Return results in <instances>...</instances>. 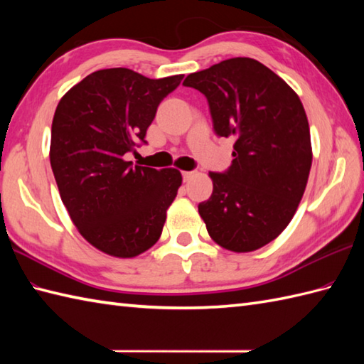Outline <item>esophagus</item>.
<instances>
[{
  "label": "esophagus",
  "mask_w": 364,
  "mask_h": 364,
  "mask_svg": "<svg viewBox=\"0 0 364 364\" xmlns=\"http://www.w3.org/2000/svg\"><path fill=\"white\" fill-rule=\"evenodd\" d=\"M192 176H194V172H183V178H184V181H189Z\"/></svg>",
  "instance_id": "obj_1"
}]
</instances>
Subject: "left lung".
Listing matches in <instances>:
<instances>
[{
    "label": "left lung",
    "mask_w": 364,
    "mask_h": 364,
    "mask_svg": "<svg viewBox=\"0 0 364 364\" xmlns=\"http://www.w3.org/2000/svg\"><path fill=\"white\" fill-rule=\"evenodd\" d=\"M210 103L215 133L233 137V162L210 173L198 205L211 239L235 253L258 250L289 225L310 176V125L299 95L252 58H231L186 76Z\"/></svg>",
    "instance_id": "8db88e82"
}]
</instances>
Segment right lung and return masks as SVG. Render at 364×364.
I'll list each match as a JSON object with an SVG mask.
<instances>
[{"label":"right lung","mask_w":364,"mask_h":364,"mask_svg":"<svg viewBox=\"0 0 364 364\" xmlns=\"http://www.w3.org/2000/svg\"><path fill=\"white\" fill-rule=\"evenodd\" d=\"M183 76L105 68L75 84L54 112L50 162L60 198L80 235L111 257L134 258L158 242L183 183L173 167H133L123 158L145 142L159 103Z\"/></svg>","instance_id":"1"}]
</instances>
